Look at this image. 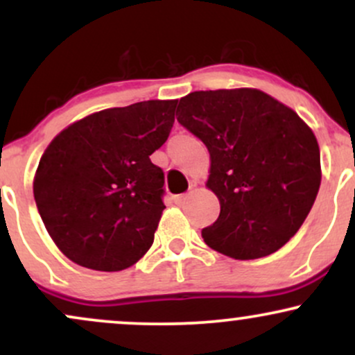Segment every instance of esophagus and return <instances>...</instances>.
Listing matches in <instances>:
<instances>
[{
	"label": "esophagus",
	"mask_w": 355,
	"mask_h": 355,
	"mask_svg": "<svg viewBox=\"0 0 355 355\" xmlns=\"http://www.w3.org/2000/svg\"><path fill=\"white\" fill-rule=\"evenodd\" d=\"M187 198H189V193H182V195H175L173 197V202L177 203V205H183L185 203Z\"/></svg>",
	"instance_id": "esophagus-1"
}]
</instances>
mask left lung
Wrapping results in <instances>:
<instances>
[{
	"label": "left lung",
	"mask_w": 355,
	"mask_h": 355,
	"mask_svg": "<svg viewBox=\"0 0 355 355\" xmlns=\"http://www.w3.org/2000/svg\"><path fill=\"white\" fill-rule=\"evenodd\" d=\"M177 120L209 148L220 215L205 243L237 260L274 254L307 218L320 187L317 138L292 108L255 88L183 96Z\"/></svg>",
	"instance_id": "left-lung-1"
}]
</instances>
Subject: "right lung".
<instances>
[{
    "label": "right lung",
    "instance_id": "obj_1",
    "mask_svg": "<svg viewBox=\"0 0 355 355\" xmlns=\"http://www.w3.org/2000/svg\"><path fill=\"white\" fill-rule=\"evenodd\" d=\"M177 100L108 108L71 123L44 150L33 180L48 234L81 267L118 272L152 247L165 205L150 155L170 135Z\"/></svg>",
    "mask_w": 355,
    "mask_h": 355
}]
</instances>
